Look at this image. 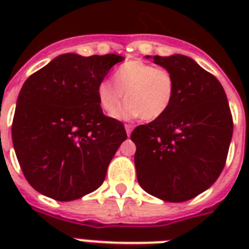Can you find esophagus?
Returning a JSON list of instances; mask_svg holds the SVG:
<instances>
[{
  "label": "esophagus",
  "instance_id": "1",
  "mask_svg": "<svg viewBox=\"0 0 249 249\" xmlns=\"http://www.w3.org/2000/svg\"><path fill=\"white\" fill-rule=\"evenodd\" d=\"M133 128H134V126H133L132 124H125V130H126V134H128V136H130Z\"/></svg>",
  "mask_w": 249,
  "mask_h": 249
}]
</instances>
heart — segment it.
I'll return each instance as SVG.
<instances>
[{"mask_svg":"<svg viewBox=\"0 0 249 249\" xmlns=\"http://www.w3.org/2000/svg\"><path fill=\"white\" fill-rule=\"evenodd\" d=\"M113 81L102 80L98 84L97 97L101 108L113 115L125 93V105L115 116L119 119L155 120L169 109L174 97L173 75L163 67L140 59L126 60L113 72Z\"/></svg>","mask_w":249,"mask_h":249,"instance_id":"b5f03b06","label":"heart"}]
</instances>
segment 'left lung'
<instances>
[{
	"mask_svg": "<svg viewBox=\"0 0 249 249\" xmlns=\"http://www.w3.org/2000/svg\"><path fill=\"white\" fill-rule=\"evenodd\" d=\"M150 58V56H147ZM173 75L169 109L133 130L141 187L164 201L193 199L216 182L232 137V116L220 81L189 56H154Z\"/></svg>",
	"mask_w": 249,
	"mask_h": 249,
	"instance_id": "1",
	"label": "left lung"
}]
</instances>
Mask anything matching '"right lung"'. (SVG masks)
I'll return each instance as SVG.
<instances>
[{
    "instance_id": "1",
    "label": "right lung",
    "mask_w": 249,
    "mask_h": 249,
    "mask_svg": "<svg viewBox=\"0 0 249 249\" xmlns=\"http://www.w3.org/2000/svg\"><path fill=\"white\" fill-rule=\"evenodd\" d=\"M116 54H62L23 84L11 137L25 179L42 195L76 200L103 183L109 161L126 140L123 123L103 115L98 84Z\"/></svg>"
}]
</instances>
